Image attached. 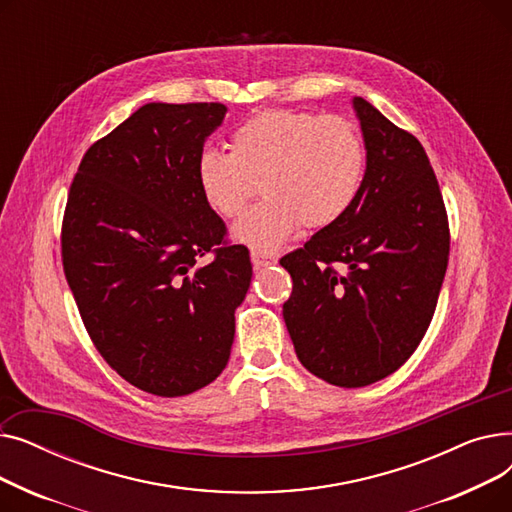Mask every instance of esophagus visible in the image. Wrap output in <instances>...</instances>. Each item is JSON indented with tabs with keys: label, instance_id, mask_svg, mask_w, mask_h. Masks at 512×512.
Segmentation results:
<instances>
[{
	"label": "esophagus",
	"instance_id": "34e87169",
	"mask_svg": "<svg viewBox=\"0 0 512 512\" xmlns=\"http://www.w3.org/2000/svg\"><path fill=\"white\" fill-rule=\"evenodd\" d=\"M276 259L272 255H265V253H259V251H251V263L255 270H259V267H267L272 265Z\"/></svg>",
	"mask_w": 512,
	"mask_h": 512
}]
</instances>
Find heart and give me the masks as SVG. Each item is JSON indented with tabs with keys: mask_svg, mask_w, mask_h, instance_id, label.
<instances>
[{
	"mask_svg": "<svg viewBox=\"0 0 512 512\" xmlns=\"http://www.w3.org/2000/svg\"><path fill=\"white\" fill-rule=\"evenodd\" d=\"M367 168L359 128L340 116L303 110H265L230 137V151L207 149L197 161L205 203L234 228L242 245L272 253L303 224L319 230L340 222L355 205Z\"/></svg>",
	"mask_w": 512,
	"mask_h": 512,
	"instance_id": "obj_1",
	"label": "heart"
}]
</instances>
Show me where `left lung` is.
Returning <instances> with one entry per match:
<instances>
[{
    "mask_svg": "<svg viewBox=\"0 0 512 512\" xmlns=\"http://www.w3.org/2000/svg\"><path fill=\"white\" fill-rule=\"evenodd\" d=\"M367 170L344 218L280 259L282 307L299 361L317 378L361 388L417 351L438 305L450 228L440 184L411 132L355 97Z\"/></svg>",
    "mask_w": 512,
    "mask_h": 512,
    "instance_id": "1",
    "label": "left lung"
}]
</instances>
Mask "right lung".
<instances>
[{"mask_svg": "<svg viewBox=\"0 0 512 512\" xmlns=\"http://www.w3.org/2000/svg\"><path fill=\"white\" fill-rule=\"evenodd\" d=\"M226 112L147 103L87 149L70 184L62 263L80 319L107 365L155 396L218 378L251 284L249 249L228 240L197 180Z\"/></svg>", "mask_w": 512, "mask_h": 512, "instance_id": "obj_1", "label": "right lung"}]
</instances>
